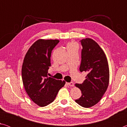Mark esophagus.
I'll list each match as a JSON object with an SVG mask.
<instances>
[{"label": "esophagus", "mask_w": 127, "mask_h": 127, "mask_svg": "<svg viewBox=\"0 0 127 127\" xmlns=\"http://www.w3.org/2000/svg\"><path fill=\"white\" fill-rule=\"evenodd\" d=\"M66 84H67V85L69 86H70V87H73L74 86L73 82H67V83H66Z\"/></svg>", "instance_id": "34e87169"}]
</instances>
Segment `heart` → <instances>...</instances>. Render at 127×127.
<instances>
[{
  "mask_svg": "<svg viewBox=\"0 0 127 127\" xmlns=\"http://www.w3.org/2000/svg\"><path fill=\"white\" fill-rule=\"evenodd\" d=\"M73 44H69V45H72Z\"/></svg>",
  "mask_w": 127,
  "mask_h": 127,
  "instance_id": "obj_1",
  "label": "heart"
}]
</instances>
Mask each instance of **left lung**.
Wrapping results in <instances>:
<instances>
[{
  "mask_svg": "<svg viewBox=\"0 0 127 127\" xmlns=\"http://www.w3.org/2000/svg\"><path fill=\"white\" fill-rule=\"evenodd\" d=\"M82 46L81 72H87L82 84L75 86L81 90L82 95L75 100L84 107H90L100 101L108 87L109 68L105 54L97 42L90 38L81 40Z\"/></svg>",
  "mask_w": 127,
  "mask_h": 127,
  "instance_id": "1",
  "label": "left lung"
}]
</instances>
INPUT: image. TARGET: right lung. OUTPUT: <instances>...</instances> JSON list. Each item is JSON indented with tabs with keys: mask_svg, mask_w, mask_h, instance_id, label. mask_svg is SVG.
<instances>
[{
	"mask_svg": "<svg viewBox=\"0 0 127 127\" xmlns=\"http://www.w3.org/2000/svg\"><path fill=\"white\" fill-rule=\"evenodd\" d=\"M58 40L39 39L30 47L22 67L23 84L33 102L41 107L52 102L65 82L48 76L51 51Z\"/></svg>",
	"mask_w": 127,
	"mask_h": 127,
	"instance_id": "obj_1",
	"label": "right lung"
}]
</instances>
